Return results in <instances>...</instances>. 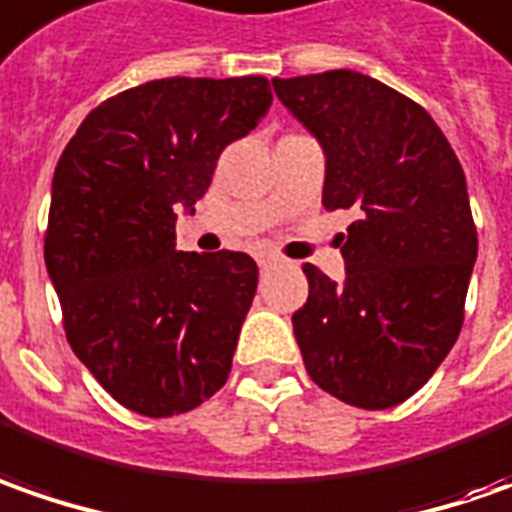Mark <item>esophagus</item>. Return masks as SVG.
Masks as SVG:
<instances>
[{
	"label": "esophagus",
	"mask_w": 512,
	"mask_h": 512,
	"mask_svg": "<svg viewBox=\"0 0 512 512\" xmlns=\"http://www.w3.org/2000/svg\"><path fill=\"white\" fill-rule=\"evenodd\" d=\"M277 260H280V257H277V255H269V252H266V255L257 257V263H260V269H269V266H274Z\"/></svg>",
	"instance_id": "obj_1"
}]
</instances>
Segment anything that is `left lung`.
I'll return each mask as SVG.
<instances>
[{
    "label": "left lung",
    "mask_w": 512,
    "mask_h": 512,
    "mask_svg": "<svg viewBox=\"0 0 512 512\" xmlns=\"http://www.w3.org/2000/svg\"><path fill=\"white\" fill-rule=\"evenodd\" d=\"M326 152V209H354L345 280L306 263L294 337L309 377L345 405L394 408L433 377L465 323L476 223L465 169L428 110L354 70L272 79Z\"/></svg>",
    "instance_id": "1"
}]
</instances>
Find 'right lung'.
<instances>
[{
  "label": "right lung",
  "instance_id": "right-lung-1",
  "mask_svg": "<svg viewBox=\"0 0 512 512\" xmlns=\"http://www.w3.org/2000/svg\"><path fill=\"white\" fill-rule=\"evenodd\" d=\"M272 104L269 79H155L101 101L64 147L45 232L67 343L115 402L175 416L221 391L257 289L243 252H178L175 212Z\"/></svg>",
  "mask_w": 512,
  "mask_h": 512
}]
</instances>
